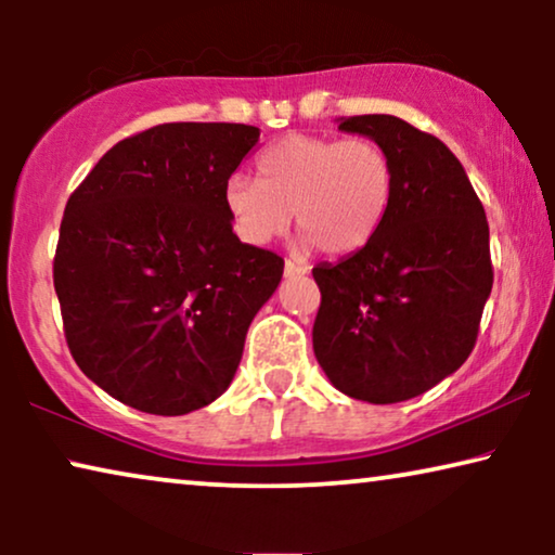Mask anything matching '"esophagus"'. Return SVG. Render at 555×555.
<instances>
[{"mask_svg":"<svg viewBox=\"0 0 555 555\" xmlns=\"http://www.w3.org/2000/svg\"><path fill=\"white\" fill-rule=\"evenodd\" d=\"M285 275H287V278H300V275H308V264L295 262V260H285Z\"/></svg>","mask_w":555,"mask_h":555,"instance_id":"esophagus-1","label":"esophagus"}]
</instances>
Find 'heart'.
Wrapping results in <instances>:
<instances>
[{"label":"heart","instance_id":"b5f03b06","mask_svg":"<svg viewBox=\"0 0 555 555\" xmlns=\"http://www.w3.org/2000/svg\"><path fill=\"white\" fill-rule=\"evenodd\" d=\"M257 177L234 173L224 207L247 245H268L298 222L302 247L353 255L374 242L393 199V164L376 141L293 133L257 158Z\"/></svg>","mask_w":555,"mask_h":555}]
</instances>
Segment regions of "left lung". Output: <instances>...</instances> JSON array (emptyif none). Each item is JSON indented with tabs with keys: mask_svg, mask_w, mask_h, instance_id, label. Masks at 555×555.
I'll return each mask as SVG.
<instances>
[{
	"mask_svg": "<svg viewBox=\"0 0 555 555\" xmlns=\"http://www.w3.org/2000/svg\"><path fill=\"white\" fill-rule=\"evenodd\" d=\"M393 164L382 232L313 268L315 359L338 391L371 404L420 397L473 353L492 291L490 230L457 156L397 116L340 118Z\"/></svg>",
	"mask_w": 555,
	"mask_h": 555,
	"instance_id": "1",
	"label": "left lung"
}]
</instances>
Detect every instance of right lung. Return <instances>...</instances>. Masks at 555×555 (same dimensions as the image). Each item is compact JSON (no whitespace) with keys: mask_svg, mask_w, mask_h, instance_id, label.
<instances>
[{"mask_svg":"<svg viewBox=\"0 0 555 555\" xmlns=\"http://www.w3.org/2000/svg\"><path fill=\"white\" fill-rule=\"evenodd\" d=\"M245 124H162L118 141L67 199L52 262L75 363L113 399L179 416L222 397L283 257L242 245L224 186Z\"/></svg>","mask_w":555,"mask_h":555,"instance_id":"obj_1","label":"right lung"}]
</instances>
